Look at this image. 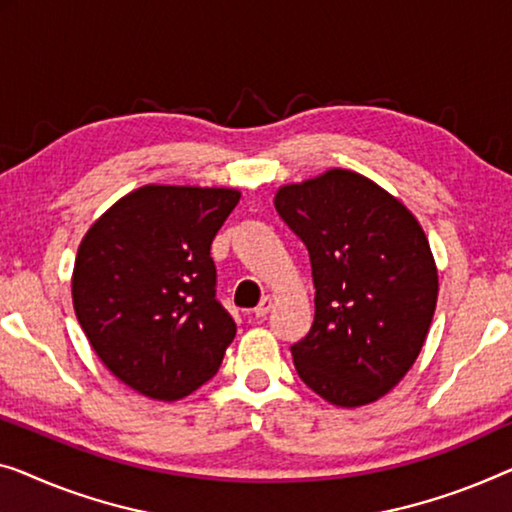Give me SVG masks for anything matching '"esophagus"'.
<instances>
[{
	"mask_svg": "<svg viewBox=\"0 0 512 512\" xmlns=\"http://www.w3.org/2000/svg\"><path fill=\"white\" fill-rule=\"evenodd\" d=\"M271 305H273L271 296H262V301H259V305L255 308V315L257 317H266L271 312Z\"/></svg>",
	"mask_w": 512,
	"mask_h": 512,
	"instance_id": "34e87169",
	"label": "esophagus"
}]
</instances>
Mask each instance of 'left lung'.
I'll list each match as a JSON object with an SVG mask.
<instances>
[{"label": "left lung", "instance_id": "1", "mask_svg": "<svg viewBox=\"0 0 512 512\" xmlns=\"http://www.w3.org/2000/svg\"><path fill=\"white\" fill-rule=\"evenodd\" d=\"M276 211L305 243L315 322L292 345L303 384L338 407L386 395L421 354L437 308V266L400 200L349 170L289 183Z\"/></svg>", "mask_w": 512, "mask_h": 512}]
</instances>
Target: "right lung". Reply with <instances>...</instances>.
Here are the masks:
<instances>
[{
	"label": "right lung",
	"instance_id": "obj_1",
	"mask_svg": "<svg viewBox=\"0 0 512 512\" xmlns=\"http://www.w3.org/2000/svg\"><path fill=\"white\" fill-rule=\"evenodd\" d=\"M234 188L142 186L89 227L75 257L73 308L114 377L179 400L216 375L236 324L216 301L211 243Z\"/></svg>",
	"mask_w": 512,
	"mask_h": 512
}]
</instances>
